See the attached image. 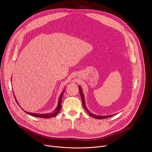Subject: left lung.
<instances>
[{
	"label": "left lung",
	"mask_w": 152,
	"mask_h": 152,
	"mask_svg": "<svg viewBox=\"0 0 152 152\" xmlns=\"http://www.w3.org/2000/svg\"><path fill=\"white\" fill-rule=\"evenodd\" d=\"M79 88V90H80V94H81V100H82V102H83V107L84 109L86 110L88 113L91 115L92 117L94 118L95 119H105V118H110L113 115H115V114L113 115H107V116H99V115H95L93 113H92L91 112H90L89 111V110L87 108L86 106V102H85V99H84V94H83V91H82V89L81 88L78 86Z\"/></svg>",
	"instance_id": "8db88e82"
}]
</instances>
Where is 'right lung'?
<instances>
[{
    "label": "right lung",
    "mask_w": 152,
    "mask_h": 152,
    "mask_svg": "<svg viewBox=\"0 0 152 152\" xmlns=\"http://www.w3.org/2000/svg\"><path fill=\"white\" fill-rule=\"evenodd\" d=\"M64 91H65V90H64V91L61 92V95H60V97H59L58 103V105H57V108L55 109V110H54L53 112H51V113H45V114H39V113H30V112H26V111L22 109V108H21V107L19 105V103L18 102V101L16 100V99L15 96H15V99H16V102L18 103V105L20 107V108H22L24 111H25L27 114H29L30 115H31V116H35V117H38V118H52V117L56 116L57 115V114L58 113V112L60 111V110L61 108V101H62L63 95V94H64Z\"/></svg>",
    "instance_id": "1"
}]
</instances>
